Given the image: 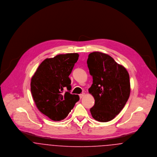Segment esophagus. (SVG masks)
<instances>
[{"mask_svg": "<svg viewBox=\"0 0 157 157\" xmlns=\"http://www.w3.org/2000/svg\"><path fill=\"white\" fill-rule=\"evenodd\" d=\"M83 96H84V94H80L79 95L80 98H82L83 97Z\"/></svg>", "mask_w": 157, "mask_h": 157, "instance_id": "34e87169", "label": "esophagus"}]
</instances>
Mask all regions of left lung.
Segmentation results:
<instances>
[{
    "label": "left lung",
    "instance_id": "obj_1",
    "mask_svg": "<svg viewBox=\"0 0 157 157\" xmlns=\"http://www.w3.org/2000/svg\"><path fill=\"white\" fill-rule=\"evenodd\" d=\"M87 64L93 80L89 92L95 99L91 115L98 121H109L123 109L129 97V74L111 56L100 52L90 54Z\"/></svg>",
    "mask_w": 157,
    "mask_h": 157
}]
</instances>
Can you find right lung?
Instances as JSON below:
<instances>
[{
    "label": "right lung",
    "instance_id": "right-lung-1",
    "mask_svg": "<svg viewBox=\"0 0 157 157\" xmlns=\"http://www.w3.org/2000/svg\"><path fill=\"white\" fill-rule=\"evenodd\" d=\"M78 56L69 53L46 59L31 78V92L36 106L53 121L65 119L79 100L78 95L70 93L69 77ZM65 88L67 90L64 92Z\"/></svg>",
    "mask_w": 157,
    "mask_h": 157
}]
</instances>
